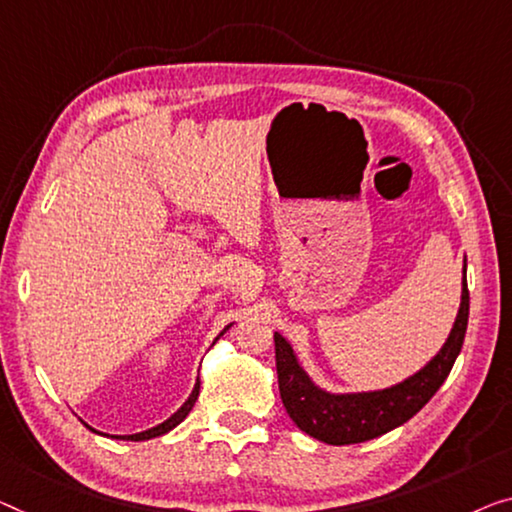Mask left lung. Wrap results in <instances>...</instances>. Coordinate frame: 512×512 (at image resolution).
Masks as SVG:
<instances>
[{
	"instance_id": "left-lung-1",
	"label": "left lung",
	"mask_w": 512,
	"mask_h": 512,
	"mask_svg": "<svg viewBox=\"0 0 512 512\" xmlns=\"http://www.w3.org/2000/svg\"><path fill=\"white\" fill-rule=\"evenodd\" d=\"M469 322L467 257L462 271V294L453 329L437 354L414 375L377 391H329L305 372L285 335L273 333L280 398L296 427L324 444L345 446L377 439L416 416L451 372L460 354Z\"/></svg>"
}]
</instances>
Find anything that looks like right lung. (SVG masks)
<instances>
[{
	"mask_svg": "<svg viewBox=\"0 0 512 512\" xmlns=\"http://www.w3.org/2000/svg\"><path fill=\"white\" fill-rule=\"evenodd\" d=\"M232 329V324H227L223 331L218 333V338L223 333H227ZM216 338V340H218ZM213 340V342H216ZM197 395H200V377H197V381H195V386H193V391H190V395H188V400L181 404V407L174 411V414L167 418V421H163V423H158L156 427H149V430H144V432H137V434H112L114 439H124V441H147V439H156V437H163V434H167L170 430H174V427H177L183 418H186L188 414H190V409L195 407V400H197ZM87 425V423H85ZM89 427V425H87ZM91 432H96L94 427H89ZM96 434H101V432H96ZM103 437H108V434H103Z\"/></svg>",
	"mask_w": 512,
	"mask_h": 512,
	"instance_id": "obj_1",
	"label": "right lung"
}]
</instances>
